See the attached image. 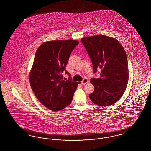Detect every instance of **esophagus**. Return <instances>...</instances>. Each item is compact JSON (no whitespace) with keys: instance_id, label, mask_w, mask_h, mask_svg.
<instances>
[{"instance_id":"esophagus-1","label":"esophagus","mask_w":151,"mask_h":151,"mask_svg":"<svg viewBox=\"0 0 151 151\" xmlns=\"http://www.w3.org/2000/svg\"><path fill=\"white\" fill-rule=\"evenodd\" d=\"M88 83H89V80H88V79H86V78H84V79H83V80L81 81V84L83 86H85L86 84Z\"/></svg>"}]
</instances>
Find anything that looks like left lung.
Segmentation results:
<instances>
[{"mask_svg": "<svg viewBox=\"0 0 151 151\" xmlns=\"http://www.w3.org/2000/svg\"><path fill=\"white\" fill-rule=\"evenodd\" d=\"M93 64L94 72L100 68L101 77L92 78L94 90L89 96L94 104L109 106L119 100L124 93L129 81L126 53L114 38L102 35L81 39Z\"/></svg>", "mask_w": 151, "mask_h": 151, "instance_id": "1", "label": "left lung"}]
</instances>
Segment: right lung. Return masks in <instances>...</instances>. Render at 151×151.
Returning a JSON list of instances; mask_svg holds the SVG:
<instances>
[{"label":"right lung","mask_w":151,"mask_h":151,"mask_svg":"<svg viewBox=\"0 0 151 151\" xmlns=\"http://www.w3.org/2000/svg\"><path fill=\"white\" fill-rule=\"evenodd\" d=\"M79 43L71 39L49 41L37 50L29 73V82L37 99L50 110L58 111L69 105L80 83L65 80L62 75L71 52ZM65 73L70 76L67 71Z\"/></svg>","instance_id":"1"}]
</instances>
